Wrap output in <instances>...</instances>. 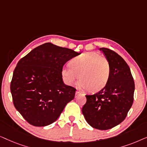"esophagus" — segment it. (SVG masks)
<instances>
[{"instance_id": "obj_1", "label": "esophagus", "mask_w": 147, "mask_h": 147, "mask_svg": "<svg viewBox=\"0 0 147 147\" xmlns=\"http://www.w3.org/2000/svg\"><path fill=\"white\" fill-rule=\"evenodd\" d=\"M79 94H82L81 92H79V91H76V95L78 96V95H79Z\"/></svg>"}]
</instances>
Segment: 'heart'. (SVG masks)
<instances>
[{"label": "heart", "instance_id": "b5f03b06", "mask_svg": "<svg viewBox=\"0 0 147 147\" xmlns=\"http://www.w3.org/2000/svg\"><path fill=\"white\" fill-rule=\"evenodd\" d=\"M69 65L61 71L63 79L69 85L76 84L80 78L82 87L94 92L105 87L110 79L109 61L97 52L82 53L72 59Z\"/></svg>", "mask_w": 147, "mask_h": 147}]
</instances>
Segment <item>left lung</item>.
<instances>
[{"label":"left lung","mask_w":147,"mask_h":147,"mask_svg":"<svg viewBox=\"0 0 147 147\" xmlns=\"http://www.w3.org/2000/svg\"><path fill=\"white\" fill-rule=\"evenodd\" d=\"M100 50L110 63V79L100 91L86 96L82 113L93 128L108 130L121 123L127 116L133 103L134 82L121 56L108 48Z\"/></svg>","instance_id":"obj_1"}]
</instances>
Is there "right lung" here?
Returning <instances> with one entry per match:
<instances>
[{"mask_svg":"<svg viewBox=\"0 0 147 147\" xmlns=\"http://www.w3.org/2000/svg\"><path fill=\"white\" fill-rule=\"evenodd\" d=\"M80 53L46 43L21 58L14 70L11 92L16 109L35 126L49 125L59 118L76 89L62 80L66 62Z\"/></svg>","mask_w":147,"mask_h":147,"instance_id":"obj_1","label":"right lung"}]
</instances>
